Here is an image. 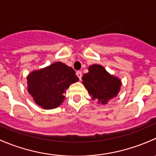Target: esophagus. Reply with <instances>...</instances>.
<instances>
[{
	"mask_svg": "<svg viewBox=\"0 0 156 156\" xmlns=\"http://www.w3.org/2000/svg\"><path fill=\"white\" fill-rule=\"evenodd\" d=\"M76 75H77V76L78 77V78H79L80 80H81V78H82V73H81V72L78 71V72H76Z\"/></svg>",
	"mask_w": 156,
	"mask_h": 156,
	"instance_id": "esophagus-1",
	"label": "esophagus"
}]
</instances>
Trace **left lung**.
Here are the masks:
<instances>
[{"mask_svg":"<svg viewBox=\"0 0 156 156\" xmlns=\"http://www.w3.org/2000/svg\"><path fill=\"white\" fill-rule=\"evenodd\" d=\"M82 84L93 100L98 104H106L118 94L121 81L111 75L100 65L89 66L88 72L82 77Z\"/></svg>","mask_w":156,"mask_h":156,"instance_id":"left-lung-1","label":"left lung"}]
</instances>
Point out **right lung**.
<instances>
[{
    "label": "right lung",
    "mask_w": 156,
    "mask_h": 156,
    "mask_svg": "<svg viewBox=\"0 0 156 156\" xmlns=\"http://www.w3.org/2000/svg\"><path fill=\"white\" fill-rule=\"evenodd\" d=\"M29 94L35 103L46 110L58 107L65 100L69 86L79 78L72 68L61 62L33 71L27 76Z\"/></svg>",
    "instance_id": "obj_1"
}]
</instances>
